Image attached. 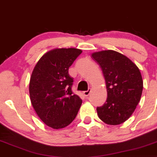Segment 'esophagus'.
<instances>
[{
  "mask_svg": "<svg viewBox=\"0 0 157 157\" xmlns=\"http://www.w3.org/2000/svg\"><path fill=\"white\" fill-rule=\"evenodd\" d=\"M90 93H91V89H88L87 90L83 92V94H84L85 97H87V96H88L90 94Z\"/></svg>",
  "mask_w": 157,
  "mask_h": 157,
  "instance_id": "obj_1",
  "label": "esophagus"
}]
</instances>
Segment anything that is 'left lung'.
<instances>
[{"label":"left lung","mask_w":157,"mask_h":157,"mask_svg":"<svg viewBox=\"0 0 157 157\" xmlns=\"http://www.w3.org/2000/svg\"><path fill=\"white\" fill-rule=\"evenodd\" d=\"M105 77L108 97L97 107L98 116L108 125H119L134 112L143 90V80L138 67L130 59L113 50L92 54Z\"/></svg>","instance_id":"1"}]
</instances>
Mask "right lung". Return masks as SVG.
<instances>
[{"instance_id":"obj_1","label":"right lung","mask_w":157,"mask_h":157,"mask_svg":"<svg viewBox=\"0 0 157 157\" xmlns=\"http://www.w3.org/2000/svg\"><path fill=\"white\" fill-rule=\"evenodd\" d=\"M82 50L54 49L44 54L33 68L29 82L33 108L47 126L54 129L74 121L82 100L72 91L73 79L69 67Z\"/></svg>"}]
</instances>
